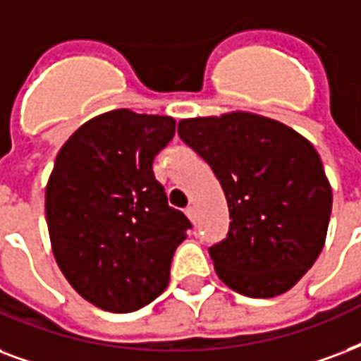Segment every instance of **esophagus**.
Masks as SVG:
<instances>
[{
    "instance_id": "esophagus-1",
    "label": "esophagus",
    "mask_w": 361,
    "mask_h": 361,
    "mask_svg": "<svg viewBox=\"0 0 361 361\" xmlns=\"http://www.w3.org/2000/svg\"><path fill=\"white\" fill-rule=\"evenodd\" d=\"M185 214H187V217L191 219L192 224H197V208H195V206H187Z\"/></svg>"
}]
</instances>
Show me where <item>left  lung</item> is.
Returning a JSON list of instances; mask_svg holds the SVG:
<instances>
[{"mask_svg":"<svg viewBox=\"0 0 361 361\" xmlns=\"http://www.w3.org/2000/svg\"><path fill=\"white\" fill-rule=\"evenodd\" d=\"M178 134L224 187L229 233L208 247L231 290L267 299L314 265L331 216V187L309 140L254 114L183 119Z\"/></svg>","mask_w":361,"mask_h":361,"instance_id":"left-lung-1","label":"left lung"}]
</instances>
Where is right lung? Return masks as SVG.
I'll return each mask as SVG.
<instances>
[{
  "label": "right lung",
  "instance_id": "add662e5",
  "mask_svg": "<svg viewBox=\"0 0 361 361\" xmlns=\"http://www.w3.org/2000/svg\"><path fill=\"white\" fill-rule=\"evenodd\" d=\"M174 132L172 117L115 109L59 151L45 192L52 254L98 309L134 312L169 286L176 247L191 229L153 174Z\"/></svg>",
  "mask_w": 361,
  "mask_h": 361
}]
</instances>
